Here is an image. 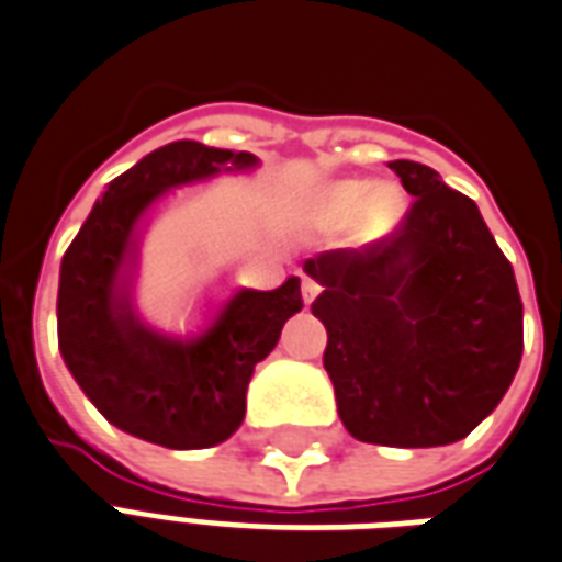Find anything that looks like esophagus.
<instances>
[{
	"instance_id": "esophagus-1",
	"label": "esophagus",
	"mask_w": 562,
	"mask_h": 562,
	"mask_svg": "<svg viewBox=\"0 0 562 562\" xmlns=\"http://www.w3.org/2000/svg\"><path fill=\"white\" fill-rule=\"evenodd\" d=\"M317 293H321V284H317L314 278H305V281H302V299H305V305H311V302L317 299Z\"/></svg>"
}]
</instances>
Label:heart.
<instances>
[{
  "label": "heart",
  "mask_w": 562,
  "mask_h": 562,
  "mask_svg": "<svg viewBox=\"0 0 562 562\" xmlns=\"http://www.w3.org/2000/svg\"><path fill=\"white\" fill-rule=\"evenodd\" d=\"M335 203L347 215H356L359 209H368V218L374 221V224H389V221L395 218V212H398V196L392 194V191H376L371 196V188L366 182H347V186L338 188L335 191Z\"/></svg>",
  "instance_id": "obj_1"
}]
</instances>
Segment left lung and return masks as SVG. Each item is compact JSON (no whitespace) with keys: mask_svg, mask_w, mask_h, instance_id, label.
I'll use <instances>...</instances> for the list:
<instances>
[{"mask_svg":"<svg viewBox=\"0 0 562 562\" xmlns=\"http://www.w3.org/2000/svg\"><path fill=\"white\" fill-rule=\"evenodd\" d=\"M413 194L395 231L362 251L305 260L329 331L323 366L356 440L425 449L461 440L521 366L515 272L476 203L431 167L392 161Z\"/></svg>","mask_w":562,"mask_h":562,"instance_id":"left-lung-1","label":"left lung"}]
</instances>
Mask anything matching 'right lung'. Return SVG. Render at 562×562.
I'll return each mask as SVG.
<instances>
[{
    "label": "right lung",
    "instance_id": "add662e5",
    "mask_svg": "<svg viewBox=\"0 0 562 562\" xmlns=\"http://www.w3.org/2000/svg\"><path fill=\"white\" fill-rule=\"evenodd\" d=\"M224 164L245 170L257 158L196 140L149 151L110 182L63 257L56 308L65 366L104 419L167 449H206L239 428L254 366L302 311L299 278H286L278 290L236 293L206 335L170 341L143 329L119 290V266L143 209Z\"/></svg>",
    "mask_w": 562,
    "mask_h": 562
}]
</instances>
